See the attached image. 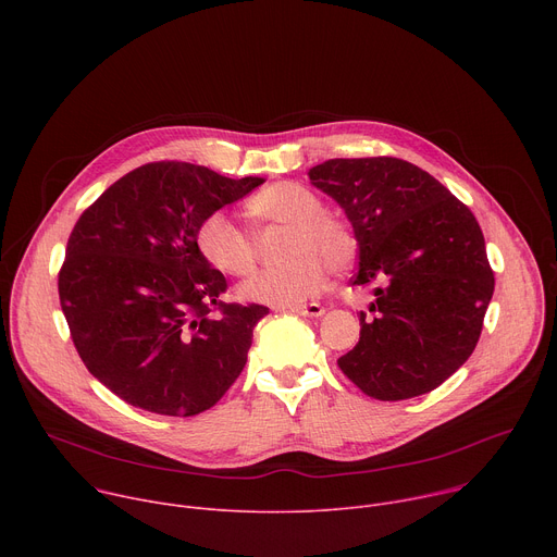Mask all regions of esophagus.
<instances>
[{
    "mask_svg": "<svg viewBox=\"0 0 557 557\" xmlns=\"http://www.w3.org/2000/svg\"><path fill=\"white\" fill-rule=\"evenodd\" d=\"M288 310L301 317H322L326 312V308L320 304H297V306H290Z\"/></svg>",
    "mask_w": 557,
    "mask_h": 557,
    "instance_id": "34e87169",
    "label": "esophagus"
}]
</instances>
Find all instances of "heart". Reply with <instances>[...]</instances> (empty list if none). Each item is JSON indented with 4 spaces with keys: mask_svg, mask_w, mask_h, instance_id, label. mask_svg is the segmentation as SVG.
Instances as JSON below:
<instances>
[{
    "mask_svg": "<svg viewBox=\"0 0 557 557\" xmlns=\"http://www.w3.org/2000/svg\"><path fill=\"white\" fill-rule=\"evenodd\" d=\"M251 215L262 222L288 226L284 258L288 262L262 269L237 288L245 301L267 306H297L320 293L329 269L346 271L357 256L352 231L324 213V202L299 183H275L249 202ZM200 256L220 273L247 275L256 264L251 235L228 213H209L196 231Z\"/></svg>",
    "mask_w": 557,
    "mask_h": 557,
    "instance_id": "b5f03b06",
    "label": "heart"
}]
</instances>
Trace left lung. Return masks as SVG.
<instances>
[{
	"mask_svg": "<svg viewBox=\"0 0 557 557\" xmlns=\"http://www.w3.org/2000/svg\"><path fill=\"white\" fill-rule=\"evenodd\" d=\"M352 224L372 317L342 372L372 399L404 401L451 376L479 344L494 273L473 213L401 158H333L308 170Z\"/></svg>",
	"mask_w": 557,
	"mask_h": 557,
	"instance_id": "1",
	"label": "left lung"
}]
</instances>
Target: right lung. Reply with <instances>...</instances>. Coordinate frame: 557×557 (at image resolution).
<instances>
[{
	"label": "right lung",
	"mask_w": 557,
	"mask_h": 557,
	"mask_svg": "<svg viewBox=\"0 0 557 557\" xmlns=\"http://www.w3.org/2000/svg\"><path fill=\"white\" fill-rule=\"evenodd\" d=\"M264 178L149 163L116 181L74 224L59 299L86 368L134 408L194 417L240 376L260 304H224L226 280L200 256L198 224ZM223 314L210 317V306Z\"/></svg>",
	"instance_id": "obj_1"
}]
</instances>
